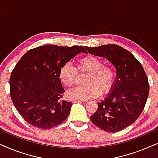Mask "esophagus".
<instances>
[{"label":"esophagus","instance_id":"esophagus-1","mask_svg":"<svg viewBox=\"0 0 158 158\" xmlns=\"http://www.w3.org/2000/svg\"><path fill=\"white\" fill-rule=\"evenodd\" d=\"M72 102H73V103H81V102H83V101L75 100V99H74V100H72Z\"/></svg>","mask_w":158,"mask_h":158}]
</instances>
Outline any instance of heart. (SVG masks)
<instances>
[{
    "label": "heart",
    "mask_w": 158,
    "mask_h": 158,
    "mask_svg": "<svg viewBox=\"0 0 158 158\" xmlns=\"http://www.w3.org/2000/svg\"><path fill=\"white\" fill-rule=\"evenodd\" d=\"M77 72L88 74L85 80V86L75 88L67 94L70 99L85 101L97 98L103 94H108L115 84L116 75L114 67L103 64L100 58L94 55L81 57L76 62V68L66 63L60 69L59 77L62 83L68 88L73 87L76 83Z\"/></svg>",
    "instance_id": "obj_1"
}]
</instances>
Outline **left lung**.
Returning a JSON list of instances; mask_svg holds the SVG:
<instances>
[{"mask_svg":"<svg viewBox=\"0 0 158 158\" xmlns=\"http://www.w3.org/2000/svg\"><path fill=\"white\" fill-rule=\"evenodd\" d=\"M85 53L106 57L116 69L111 93L90 116L94 124L107 132H116L139 118L148 100L150 85L143 67L130 52L116 44L85 47Z\"/></svg>","mask_w":158,"mask_h":158,"instance_id":"1","label":"left lung"}]
</instances>
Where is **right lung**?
Wrapping results in <instances>:
<instances>
[{
  "label": "right lung",
  "instance_id": "right-lung-1",
  "mask_svg": "<svg viewBox=\"0 0 158 158\" xmlns=\"http://www.w3.org/2000/svg\"><path fill=\"white\" fill-rule=\"evenodd\" d=\"M82 46L44 45L31 49L17 62L10 76V95L26 122L36 128L57 127L68 118L73 103L62 100L64 89L60 69L80 52Z\"/></svg>",
  "mask_w": 158,
  "mask_h": 158
}]
</instances>
